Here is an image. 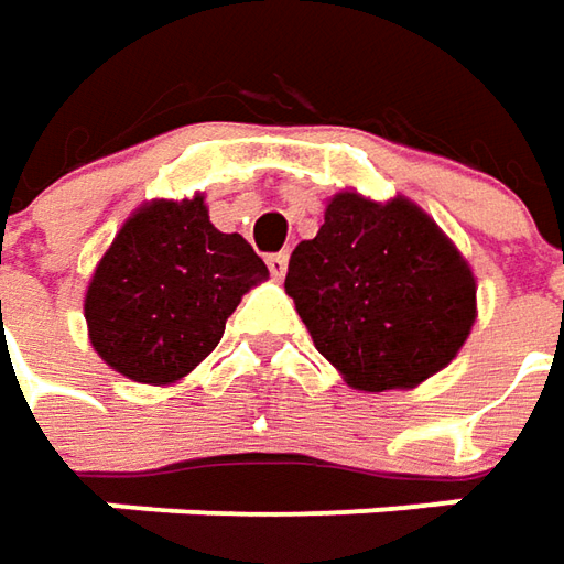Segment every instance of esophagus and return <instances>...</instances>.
<instances>
[{
	"label": "esophagus",
	"mask_w": 564,
	"mask_h": 564,
	"mask_svg": "<svg viewBox=\"0 0 564 564\" xmlns=\"http://www.w3.org/2000/svg\"><path fill=\"white\" fill-rule=\"evenodd\" d=\"M286 262H290V252H274V256H268V268H271L274 278H283V274H286Z\"/></svg>",
	"instance_id": "1"
}]
</instances>
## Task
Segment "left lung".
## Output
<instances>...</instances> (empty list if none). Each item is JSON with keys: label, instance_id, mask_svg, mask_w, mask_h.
<instances>
[{"label": "left lung", "instance_id": "1", "mask_svg": "<svg viewBox=\"0 0 564 564\" xmlns=\"http://www.w3.org/2000/svg\"><path fill=\"white\" fill-rule=\"evenodd\" d=\"M293 296L315 349L352 390H412L456 359L477 321L468 259L412 199L340 189L290 256Z\"/></svg>", "mask_w": 564, "mask_h": 564}]
</instances>
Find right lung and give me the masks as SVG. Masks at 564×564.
<instances>
[{"mask_svg": "<svg viewBox=\"0 0 564 564\" xmlns=\"http://www.w3.org/2000/svg\"><path fill=\"white\" fill-rule=\"evenodd\" d=\"M262 281V259L208 221L203 193L152 199L121 224L89 278V343L118 375L171 387L218 346L224 321Z\"/></svg>", "mask_w": 564, "mask_h": 564, "instance_id": "1", "label": "right lung"}]
</instances>
